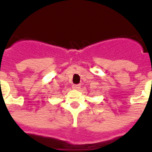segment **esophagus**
<instances>
[{
    "label": "esophagus",
    "mask_w": 152,
    "mask_h": 152,
    "mask_svg": "<svg viewBox=\"0 0 152 152\" xmlns=\"http://www.w3.org/2000/svg\"><path fill=\"white\" fill-rule=\"evenodd\" d=\"M72 88H73L75 90H78L80 88H81V85H74L73 86H72Z\"/></svg>",
    "instance_id": "esophagus-1"
}]
</instances>
